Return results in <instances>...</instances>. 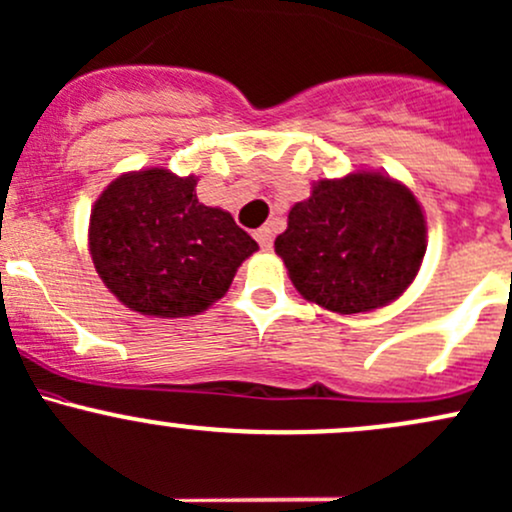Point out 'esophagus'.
Returning <instances> with one entry per match:
<instances>
[{
  "label": "esophagus",
  "mask_w": 512,
  "mask_h": 512,
  "mask_svg": "<svg viewBox=\"0 0 512 512\" xmlns=\"http://www.w3.org/2000/svg\"><path fill=\"white\" fill-rule=\"evenodd\" d=\"M255 240L260 243L262 250H269L272 247V228H257L255 230Z\"/></svg>",
  "instance_id": "obj_1"
}]
</instances>
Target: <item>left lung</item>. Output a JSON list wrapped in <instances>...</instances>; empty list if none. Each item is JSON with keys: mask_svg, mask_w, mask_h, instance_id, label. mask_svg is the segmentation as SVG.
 Segmentation results:
<instances>
[{"mask_svg": "<svg viewBox=\"0 0 512 512\" xmlns=\"http://www.w3.org/2000/svg\"><path fill=\"white\" fill-rule=\"evenodd\" d=\"M411 189L379 172L320 179L289 211L274 250L303 299L328 311L364 313L408 289L428 247Z\"/></svg>", "mask_w": 512, "mask_h": 512, "instance_id": "8db88e82", "label": "left lung"}]
</instances>
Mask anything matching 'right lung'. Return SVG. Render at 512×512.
I'll list each match as a JSON object with an SVG mask.
<instances>
[{"instance_id": "add662e5", "label": "right lung", "mask_w": 512, "mask_h": 512, "mask_svg": "<svg viewBox=\"0 0 512 512\" xmlns=\"http://www.w3.org/2000/svg\"><path fill=\"white\" fill-rule=\"evenodd\" d=\"M196 177L123 174L89 218V252L106 289L131 311L182 318L221 299L257 243L228 211L196 199Z\"/></svg>"}]
</instances>
